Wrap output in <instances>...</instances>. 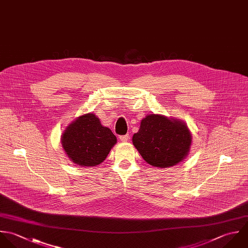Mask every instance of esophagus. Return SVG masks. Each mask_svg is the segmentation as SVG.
Here are the masks:
<instances>
[{
  "label": "esophagus",
  "mask_w": 248,
  "mask_h": 248,
  "mask_svg": "<svg viewBox=\"0 0 248 248\" xmlns=\"http://www.w3.org/2000/svg\"><path fill=\"white\" fill-rule=\"evenodd\" d=\"M119 139H120V141L121 142H124V143H125V142H127L128 140H129V136L126 134V135H122V136H120L119 137Z\"/></svg>",
  "instance_id": "esophagus-1"
}]
</instances>
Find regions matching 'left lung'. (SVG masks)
<instances>
[{"instance_id":"left-lung-1","label":"left lung","mask_w":248,"mask_h":248,"mask_svg":"<svg viewBox=\"0 0 248 248\" xmlns=\"http://www.w3.org/2000/svg\"><path fill=\"white\" fill-rule=\"evenodd\" d=\"M192 139L185 122L149 114L141 121L132 143L148 164L164 169L181 163L189 155Z\"/></svg>"}]
</instances>
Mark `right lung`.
Returning a JSON list of instances; mask_svg holds the SVG:
<instances>
[{
	"instance_id": "right-lung-1",
	"label": "right lung",
	"mask_w": 248,
	"mask_h": 248,
	"mask_svg": "<svg viewBox=\"0 0 248 248\" xmlns=\"http://www.w3.org/2000/svg\"><path fill=\"white\" fill-rule=\"evenodd\" d=\"M117 138L103 126L94 113L78 117L63 131L61 145L66 155L79 167H96L102 163Z\"/></svg>"
}]
</instances>
